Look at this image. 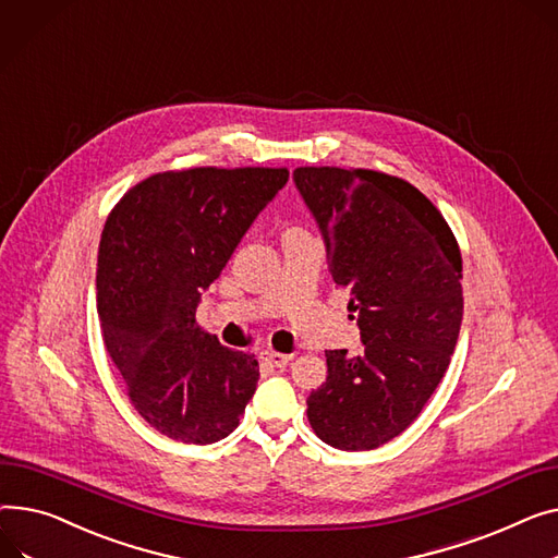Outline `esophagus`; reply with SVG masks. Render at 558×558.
Here are the masks:
<instances>
[{
    "instance_id": "obj_1",
    "label": "esophagus",
    "mask_w": 558,
    "mask_h": 558,
    "mask_svg": "<svg viewBox=\"0 0 558 558\" xmlns=\"http://www.w3.org/2000/svg\"><path fill=\"white\" fill-rule=\"evenodd\" d=\"M263 359L267 363H271L274 367H284L291 361V354H282V352H274V350H265Z\"/></svg>"
}]
</instances>
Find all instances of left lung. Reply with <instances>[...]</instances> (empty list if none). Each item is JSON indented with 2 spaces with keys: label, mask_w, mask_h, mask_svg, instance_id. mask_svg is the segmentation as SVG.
<instances>
[{
  "label": "left lung",
  "mask_w": 558,
  "mask_h": 558,
  "mask_svg": "<svg viewBox=\"0 0 558 558\" xmlns=\"http://www.w3.org/2000/svg\"><path fill=\"white\" fill-rule=\"evenodd\" d=\"M293 181L365 345L361 356L325 352L327 379L307 397V420L333 449H377L417 420L451 363L464 310L460 246L433 202L399 177L305 166Z\"/></svg>",
  "instance_id": "left-lung-1"
}]
</instances>
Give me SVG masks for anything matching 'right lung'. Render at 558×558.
<instances>
[{"label": "right lung", "instance_id": "1", "mask_svg": "<svg viewBox=\"0 0 558 558\" xmlns=\"http://www.w3.org/2000/svg\"><path fill=\"white\" fill-rule=\"evenodd\" d=\"M287 179V168L159 172L105 221L96 271L102 341L138 415L170 439H225L255 392V356L221 345L195 314Z\"/></svg>", "mask_w": 558, "mask_h": 558}]
</instances>
